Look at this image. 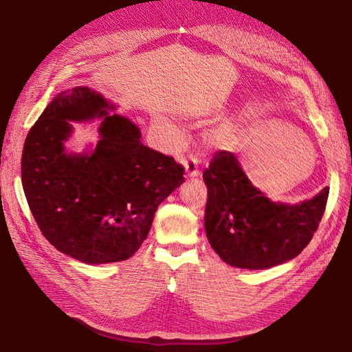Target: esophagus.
I'll return each mask as SVG.
<instances>
[{
	"instance_id": "obj_1",
	"label": "esophagus",
	"mask_w": 352,
	"mask_h": 352,
	"mask_svg": "<svg viewBox=\"0 0 352 352\" xmlns=\"http://www.w3.org/2000/svg\"><path fill=\"white\" fill-rule=\"evenodd\" d=\"M183 164L186 168V172H188L189 177H197L199 174V169H198V164H199V159L197 155L190 154L188 159L183 160Z\"/></svg>"
}]
</instances>
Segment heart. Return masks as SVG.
I'll use <instances>...</instances> for the list:
<instances>
[{"label":"heart","instance_id":"1","mask_svg":"<svg viewBox=\"0 0 352 352\" xmlns=\"http://www.w3.org/2000/svg\"><path fill=\"white\" fill-rule=\"evenodd\" d=\"M157 125H159L162 130L166 131L170 138H174V139L178 138V131H177V129L172 124H169L166 121H163V119H160V121H157Z\"/></svg>","mask_w":352,"mask_h":352}]
</instances>
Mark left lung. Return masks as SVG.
<instances>
[{"mask_svg": "<svg viewBox=\"0 0 352 352\" xmlns=\"http://www.w3.org/2000/svg\"><path fill=\"white\" fill-rule=\"evenodd\" d=\"M206 234L226 263L266 269L295 258L322 219L328 192L296 206L272 203L254 188L236 155L218 151L204 170Z\"/></svg>", "mask_w": 352, "mask_h": 352, "instance_id": "left-lung-1", "label": "left lung"}]
</instances>
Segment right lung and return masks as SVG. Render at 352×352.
Returning a JSON list of instances; mask_svg holds the SVG:
<instances>
[{
    "mask_svg": "<svg viewBox=\"0 0 352 352\" xmlns=\"http://www.w3.org/2000/svg\"><path fill=\"white\" fill-rule=\"evenodd\" d=\"M89 87L63 91L30 129L22 188L45 239L83 263L130 258L145 241L162 201L184 182L183 164L140 142L129 119ZM104 119L92 155L68 156L69 120Z\"/></svg>",
    "mask_w": 352,
    "mask_h": 352,
    "instance_id": "right-lung-1",
    "label": "right lung"
}]
</instances>
